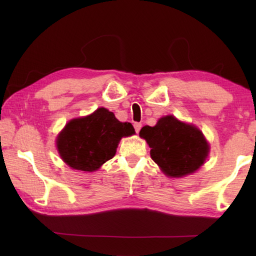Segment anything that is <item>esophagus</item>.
<instances>
[{"label":"esophagus","instance_id":"esophagus-1","mask_svg":"<svg viewBox=\"0 0 256 256\" xmlns=\"http://www.w3.org/2000/svg\"><path fill=\"white\" fill-rule=\"evenodd\" d=\"M140 128H142V124L138 123V122H135V123H134V128H135V131H136V133L140 132Z\"/></svg>","mask_w":256,"mask_h":256}]
</instances>
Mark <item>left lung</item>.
Returning <instances> with one entry per match:
<instances>
[{
  "label": "left lung",
  "mask_w": 256,
  "mask_h": 256,
  "mask_svg": "<svg viewBox=\"0 0 256 256\" xmlns=\"http://www.w3.org/2000/svg\"><path fill=\"white\" fill-rule=\"evenodd\" d=\"M140 136L150 145L153 160L170 177H182L196 172L209 153L202 133L172 116L160 118L153 128L145 125Z\"/></svg>",
  "instance_id": "obj_1"
}]
</instances>
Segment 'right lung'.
Wrapping results in <instances>:
<instances>
[{"label":"right lung","instance_id":"right-lung-1","mask_svg":"<svg viewBox=\"0 0 256 256\" xmlns=\"http://www.w3.org/2000/svg\"><path fill=\"white\" fill-rule=\"evenodd\" d=\"M135 133L131 123L118 121L104 108L72 120L57 138L62 158L74 170L94 172L116 155L123 136Z\"/></svg>","mask_w":256,"mask_h":256}]
</instances>
